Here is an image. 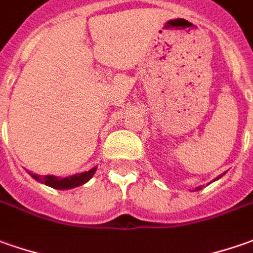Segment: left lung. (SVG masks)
Masks as SVG:
<instances>
[{
  "label": "left lung",
  "instance_id": "obj_1",
  "mask_svg": "<svg viewBox=\"0 0 253 253\" xmlns=\"http://www.w3.org/2000/svg\"><path fill=\"white\" fill-rule=\"evenodd\" d=\"M201 188H202V187H198V188H197V190H201Z\"/></svg>",
  "mask_w": 253,
  "mask_h": 253
}]
</instances>
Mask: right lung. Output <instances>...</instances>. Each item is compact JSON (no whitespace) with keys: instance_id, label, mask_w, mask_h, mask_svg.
I'll return each instance as SVG.
<instances>
[{"instance_id":"obj_1","label":"right lung","mask_w":253,"mask_h":253,"mask_svg":"<svg viewBox=\"0 0 253 253\" xmlns=\"http://www.w3.org/2000/svg\"><path fill=\"white\" fill-rule=\"evenodd\" d=\"M97 168H92L88 171H84V173H79V174H73V176L68 177H55V176H44L41 177L39 174H33L30 173V176L40 181V183H44L45 185H49L52 188H56V190H69V188H75V187H79V185L85 184L91 177L94 176Z\"/></svg>"}]
</instances>
